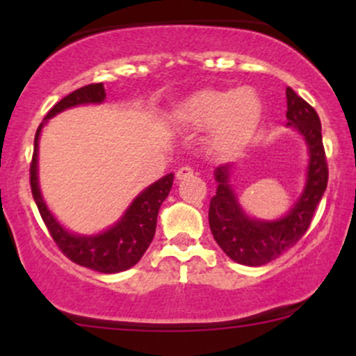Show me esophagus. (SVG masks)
<instances>
[{
  "label": "esophagus",
  "instance_id": "34e87169",
  "mask_svg": "<svg viewBox=\"0 0 356 356\" xmlns=\"http://www.w3.org/2000/svg\"><path fill=\"white\" fill-rule=\"evenodd\" d=\"M192 175H194V169H191L189 165H184L177 170V172H175V177H177V181H184V179L192 177Z\"/></svg>",
  "mask_w": 356,
  "mask_h": 356
}]
</instances>
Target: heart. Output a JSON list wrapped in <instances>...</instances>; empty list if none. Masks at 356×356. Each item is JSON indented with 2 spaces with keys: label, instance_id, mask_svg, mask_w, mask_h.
<instances>
[{
  "label": "heart",
  "instance_id": "b5f03b06",
  "mask_svg": "<svg viewBox=\"0 0 356 356\" xmlns=\"http://www.w3.org/2000/svg\"><path fill=\"white\" fill-rule=\"evenodd\" d=\"M263 115L259 95L251 88H206L182 105L184 122L212 130V140L222 152H238L254 136Z\"/></svg>",
  "mask_w": 356,
  "mask_h": 356
}]
</instances>
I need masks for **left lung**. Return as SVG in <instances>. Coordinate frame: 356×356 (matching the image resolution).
<instances>
[{"label":"left lung","mask_w":356,"mask_h":356,"mask_svg":"<svg viewBox=\"0 0 356 356\" xmlns=\"http://www.w3.org/2000/svg\"><path fill=\"white\" fill-rule=\"evenodd\" d=\"M286 100L288 125L300 130L309 154L305 191L288 214L277 220L251 219L241 209L232 191L229 165H220L214 172L218 191L209 206L212 236L232 261L246 266H263L303 238L328 184V164L316 110L289 87L286 88Z\"/></svg>","instance_id":"8db88e82"}]
</instances>
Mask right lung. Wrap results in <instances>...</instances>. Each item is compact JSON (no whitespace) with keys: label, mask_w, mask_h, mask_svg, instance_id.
<instances>
[{"label":"right lung","mask_w":356,"mask_h":356,"mask_svg":"<svg viewBox=\"0 0 356 356\" xmlns=\"http://www.w3.org/2000/svg\"><path fill=\"white\" fill-rule=\"evenodd\" d=\"M104 100V83H90L87 87L75 90L70 95L61 99L58 104L53 105L36 130L35 150L30 165V184L36 207H38L44 226H47L56 246L60 248V251L80 266L112 275V273H120L136 266L140 257L144 256L149 244L152 243L159 209L169 195L174 182V174L164 175L152 186L147 187L145 191H142L117 224L95 236L72 234L65 229L58 220L53 218L50 209L43 201L38 186V138L48 118L55 117L56 113L63 112V110L75 107V105L102 104Z\"/></svg>","instance_id":"right-lung-1"}]
</instances>
